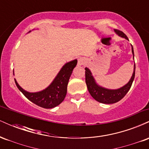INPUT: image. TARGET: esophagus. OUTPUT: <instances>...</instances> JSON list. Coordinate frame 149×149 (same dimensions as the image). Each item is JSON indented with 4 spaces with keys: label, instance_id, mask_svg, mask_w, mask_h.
<instances>
[{
    "label": "esophagus",
    "instance_id": "34e87169",
    "mask_svg": "<svg viewBox=\"0 0 149 149\" xmlns=\"http://www.w3.org/2000/svg\"><path fill=\"white\" fill-rule=\"evenodd\" d=\"M85 62H86V61H85V58L83 57L79 58L78 60V64L79 65V66H83V65H84L85 64Z\"/></svg>",
    "mask_w": 149,
    "mask_h": 149
}]
</instances>
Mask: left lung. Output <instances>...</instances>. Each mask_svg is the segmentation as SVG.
<instances>
[{"mask_svg":"<svg viewBox=\"0 0 149 149\" xmlns=\"http://www.w3.org/2000/svg\"><path fill=\"white\" fill-rule=\"evenodd\" d=\"M116 33L119 36L124 38L128 40L127 36L123 32L120 31L118 30H115ZM132 52L133 54V59L134 58V50H133V47L132 45ZM85 82H86L87 87H88V91L90 92V95L95 99L97 102H100L102 104H114L116 102H119L120 100H122L123 97L125 96L126 94L130 89L132 84L133 80L134 79L135 76V64H134V71H133L132 76L127 84L124 86L121 87L118 89L116 90H111V89H107L104 87L101 86L97 84L96 80H95L94 76H92V73L88 68H85Z\"/></svg>","mask_w":149,"mask_h":149,"instance_id":"1","label":"left lung"}]
</instances>
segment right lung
I'll use <instances>...</instances> for the list:
<instances>
[{
	"label": "right lung",
	"mask_w": 149,
	"mask_h": 149,
	"mask_svg": "<svg viewBox=\"0 0 149 149\" xmlns=\"http://www.w3.org/2000/svg\"><path fill=\"white\" fill-rule=\"evenodd\" d=\"M78 60L74 59L66 63L61 67L54 79L49 86L41 91L29 92L26 91L18 84L15 78L19 90L24 96L39 107L44 109H52L59 105L64 100L67 92V85L73 70L76 67Z\"/></svg>",
	"instance_id": "right-lung-1"
}]
</instances>
